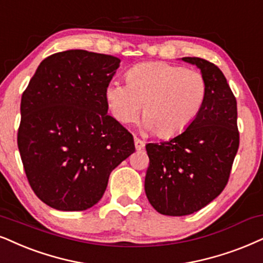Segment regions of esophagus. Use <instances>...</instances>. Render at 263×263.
<instances>
[{"instance_id": "34e87169", "label": "esophagus", "mask_w": 263, "mask_h": 263, "mask_svg": "<svg viewBox=\"0 0 263 263\" xmlns=\"http://www.w3.org/2000/svg\"><path fill=\"white\" fill-rule=\"evenodd\" d=\"M135 147L137 151H141V149L144 147V142L142 139H139L138 137H135Z\"/></svg>"}]
</instances>
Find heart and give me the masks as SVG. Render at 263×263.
<instances>
[{"mask_svg": "<svg viewBox=\"0 0 263 263\" xmlns=\"http://www.w3.org/2000/svg\"><path fill=\"white\" fill-rule=\"evenodd\" d=\"M126 85L110 82L105 101L120 124L134 122L141 111L143 129L160 138L184 132L200 112L206 82L200 72L165 62L142 63L125 75Z\"/></svg>", "mask_w": 263, "mask_h": 263, "instance_id": "obj_1", "label": "heart"}]
</instances>
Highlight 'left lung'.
<instances>
[{
  "mask_svg": "<svg viewBox=\"0 0 263 263\" xmlns=\"http://www.w3.org/2000/svg\"><path fill=\"white\" fill-rule=\"evenodd\" d=\"M182 61L200 69L206 82L204 105L181 135L145 145V194L156 211L167 216L194 214L217 198L239 147L237 101L223 72L201 58Z\"/></svg>",
  "mask_w": 263,
  "mask_h": 263,
  "instance_id": "obj_1",
  "label": "left lung"
}]
</instances>
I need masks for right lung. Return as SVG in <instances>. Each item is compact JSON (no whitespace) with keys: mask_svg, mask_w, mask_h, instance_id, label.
Masks as SVG:
<instances>
[{"mask_svg":"<svg viewBox=\"0 0 263 263\" xmlns=\"http://www.w3.org/2000/svg\"><path fill=\"white\" fill-rule=\"evenodd\" d=\"M120 62L84 49L55 53L23 93L19 153L32 191L55 210L97 204L110 172L135 152L132 135L108 115L104 95Z\"/></svg>","mask_w":263,"mask_h":263,"instance_id":"right-lung-1","label":"right lung"}]
</instances>
